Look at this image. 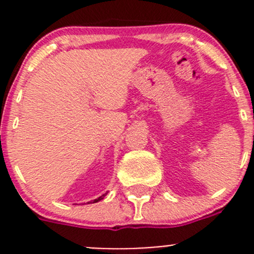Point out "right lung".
<instances>
[{"instance_id": "right-lung-1", "label": "right lung", "mask_w": 254, "mask_h": 254, "mask_svg": "<svg viewBox=\"0 0 254 254\" xmlns=\"http://www.w3.org/2000/svg\"><path fill=\"white\" fill-rule=\"evenodd\" d=\"M106 195H107V193L103 194V195H101V196H99V198H97V199H94V200H92L91 203H98V201H101L102 199H104V196H106ZM91 203H88V204H91Z\"/></svg>"}]
</instances>
